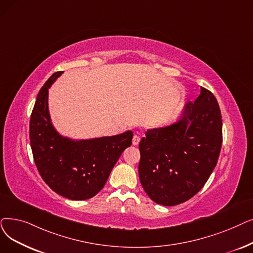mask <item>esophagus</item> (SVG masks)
Returning a JSON list of instances; mask_svg holds the SVG:
<instances>
[{
	"label": "esophagus",
	"instance_id": "obj_1",
	"mask_svg": "<svg viewBox=\"0 0 253 253\" xmlns=\"http://www.w3.org/2000/svg\"><path fill=\"white\" fill-rule=\"evenodd\" d=\"M139 141H140V137H139L138 135H134V136H133V139H132V144H133L134 146H137V145L139 144Z\"/></svg>",
	"mask_w": 253,
	"mask_h": 253
}]
</instances>
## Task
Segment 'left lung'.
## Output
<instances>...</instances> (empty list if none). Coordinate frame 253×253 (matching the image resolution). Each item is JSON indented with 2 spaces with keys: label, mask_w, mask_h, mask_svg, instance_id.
<instances>
[{
  "label": "left lung",
  "mask_w": 253,
  "mask_h": 253,
  "mask_svg": "<svg viewBox=\"0 0 253 253\" xmlns=\"http://www.w3.org/2000/svg\"><path fill=\"white\" fill-rule=\"evenodd\" d=\"M221 145L220 108L213 93L202 87L179 122L148 130L140 140L138 174L144 190L163 206L190 200L215 169Z\"/></svg>",
  "instance_id": "obj_1"
}]
</instances>
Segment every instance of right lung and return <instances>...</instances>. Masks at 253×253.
<instances>
[{
    "instance_id": "obj_1",
    "label": "right lung",
    "mask_w": 253,
    "mask_h": 253,
    "mask_svg": "<svg viewBox=\"0 0 253 253\" xmlns=\"http://www.w3.org/2000/svg\"><path fill=\"white\" fill-rule=\"evenodd\" d=\"M62 73H53L38 93L30 120V142L37 169L50 189L83 201L103 188L118 159L132 144L133 133L79 141L58 134L50 123L47 98L48 87Z\"/></svg>"
}]
</instances>
